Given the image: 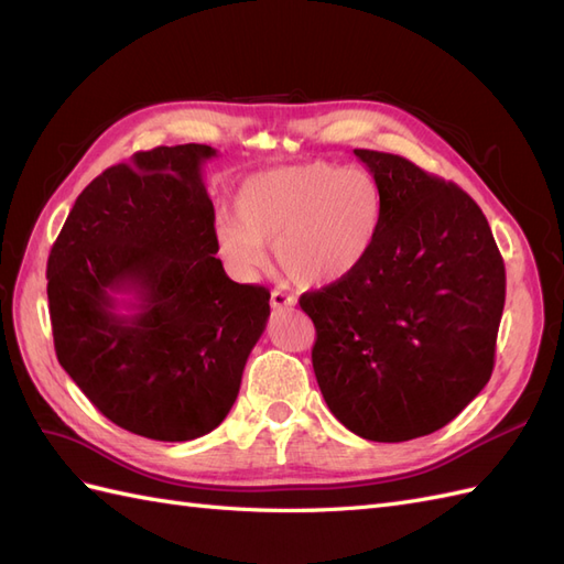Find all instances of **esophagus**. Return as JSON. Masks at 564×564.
Listing matches in <instances>:
<instances>
[{"instance_id":"1","label":"esophagus","mask_w":564,"mask_h":564,"mask_svg":"<svg viewBox=\"0 0 564 564\" xmlns=\"http://www.w3.org/2000/svg\"><path fill=\"white\" fill-rule=\"evenodd\" d=\"M270 305H272V311H280V308H294L296 305V299L294 296H289V294H284V292H270Z\"/></svg>"}]
</instances>
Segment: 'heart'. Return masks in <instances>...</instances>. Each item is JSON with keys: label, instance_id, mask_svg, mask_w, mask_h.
<instances>
[{"label": "heart", "instance_id": "b5f03b06", "mask_svg": "<svg viewBox=\"0 0 564 564\" xmlns=\"http://www.w3.org/2000/svg\"><path fill=\"white\" fill-rule=\"evenodd\" d=\"M383 226L379 183L365 169L305 162L259 172L235 195V220H218L224 261L242 278L275 247L284 275L303 289L346 282L377 247Z\"/></svg>", "mask_w": 564, "mask_h": 564}]
</instances>
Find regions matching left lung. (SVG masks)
<instances>
[{"label": "left lung", "instance_id": "8db88e82", "mask_svg": "<svg viewBox=\"0 0 564 564\" xmlns=\"http://www.w3.org/2000/svg\"><path fill=\"white\" fill-rule=\"evenodd\" d=\"M383 197L367 263L301 296L315 324L313 369L355 435L404 442L464 412L494 369L506 268L482 209L400 155L355 150Z\"/></svg>", "mask_w": 564, "mask_h": 564}]
</instances>
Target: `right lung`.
<instances>
[{"label": "right lung", "mask_w": 564, "mask_h": 564, "mask_svg": "<svg viewBox=\"0 0 564 564\" xmlns=\"http://www.w3.org/2000/svg\"><path fill=\"white\" fill-rule=\"evenodd\" d=\"M212 158V145H162L106 169L46 263L61 367L119 429L160 442L220 425L270 317L268 289L232 282L216 259Z\"/></svg>", "instance_id": "right-lung-1"}]
</instances>
